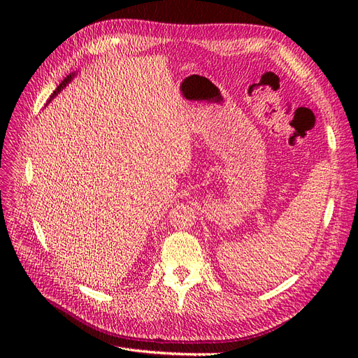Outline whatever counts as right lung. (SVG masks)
<instances>
[{
    "label": "right lung",
    "instance_id": "1",
    "mask_svg": "<svg viewBox=\"0 0 358 358\" xmlns=\"http://www.w3.org/2000/svg\"><path fill=\"white\" fill-rule=\"evenodd\" d=\"M71 78H74V74H73V73H71V74H70V76H67V78H66V79H64V80H62V83H61V85H59V86H58V88H57V90H55V91H53V94H52V95H50V99H53V96H55V95H57V94H58V92H59V91H61V90H62V88H64V86H66V85H67V83H69V82H70V80H71Z\"/></svg>",
    "mask_w": 358,
    "mask_h": 358
}]
</instances>
